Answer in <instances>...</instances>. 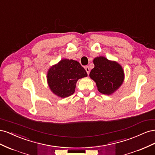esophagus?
Returning a JSON list of instances; mask_svg holds the SVG:
<instances>
[{
  "instance_id": "esophagus-1",
  "label": "esophagus",
  "mask_w": 155,
  "mask_h": 155,
  "mask_svg": "<svg viewBox=\"0 0 155 155\" xmlns=\"http://www.w3.org/2000/svg\"><path fill=\"white\" fill-rule=\"evenodd\" d=\"M85 70H86V72H87V74L88 75L89 73H90V68H89V67H88V66H86V67H85Z\"/></svg>"
}]
</instances>
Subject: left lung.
I'll list each match as a JSON object with an SVG mask.
<instances>
[{"instance_id":"obj_1","label":"left lung","mask_w":155,"mask_h":155,"mask_svg":"<svg viewBox=\"0 0 155 155\" xmlns=\"http://www.w3.org/2000/svg\"><path fill=\"white\" fill-rule=\"evenodd\" d=\"M94 68L89 76L96 82L97 90L101 94L111 95L122 85L125 74L122 67L115 61H110L104 56L93 60Z\"/></svg>"}]
</instances>
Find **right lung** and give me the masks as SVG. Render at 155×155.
Here are the masks:
<instances>
[{
    "mask_svg": "<svg viewBox=\"0 0 155 155\" xmlns=\"http://www.w3.org/2000/svg\"><path fill=\"white\" fill-rule=\"evenodd\" d=\"M87 76L86 70L77 61L63 59L48 69L47 83L55 95L64 98L74 93L78 79Z\"/></svg>",
    "mask_w": 155,
    "mask_h": 155,
    "instance_id": "obj_1",
    "label": "right lung"
}]
</instances>
